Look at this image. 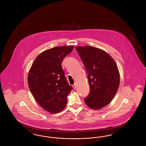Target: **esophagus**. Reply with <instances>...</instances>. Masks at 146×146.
Listing matches in <instances>:
<instances>
[{
	"mask_svg": "<svg viewBox=\"0 0 146 146\" xmlns=\"http://www.w3.org/2000/svg\"><path fill=\"white\" fill-rule=\"evenodd\" d=\"M73 86V89H76V83H75V84H74V85H73V86Z\"/></svg>",
	"mask_w": 146,
	"mask_h": 146,
	"instance_id": "1",
	"label": "esophagus"
}]
</instances>
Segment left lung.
Masks as SVG:
<instances>
[{"label":"left lung","mask_w":146,"mask_h":146,"mask_svg":"<svg viewBox=\"0 0 146 146\" xmlns=\"http://www.w3.org/2000/svg\"><path fill=\"white\" fill-rule=\"evenodd\" d=\"M76 49L88 73L90 94L84 102L91 108L99 110L109 104L117 92L120 82L117 65L102 49L89 45Z\"/></svg>","instance_id":"left-lung-1"}]
</instances>
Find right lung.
I'll list each match as a JSON object with an SVG mask.
<instances>
[{"mask_svg": "<svg viewBox=\"0 0 146 146\" xmlns=\"http://www.w3.org/2000/svg\"><path fill=\"white\" fill-rule=\"evenodd\" d=\"M73 48V46H56L42 52L29 71V90L38 104L49 113L62 111L73 89L67 82L61 63Z\"/></svg>", "mask_w": 146, "mask_h": 146, "instance_id": "1", "label": "right lung"}]
</instances>
